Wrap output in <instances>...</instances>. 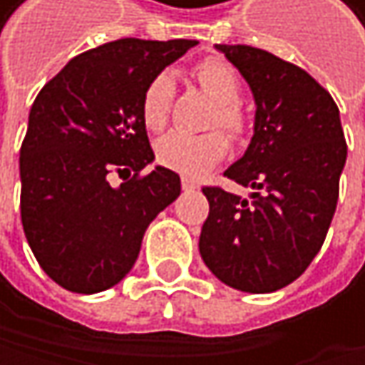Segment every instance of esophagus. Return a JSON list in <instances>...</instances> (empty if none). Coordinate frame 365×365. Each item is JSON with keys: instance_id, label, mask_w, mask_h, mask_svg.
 Wrapping results in <instances>:
<instances>
[{"instance_id": "obj_1", "label": "esophagus", "mask_w": 365, "mask_h": 365, "mask_svg": "<svg viewBox=\"0 0 365 365\" xmlns=\"http://www.w3.org/2000/svg\"><path fill=\"white\" fill-rule=\"evenodd\" d=\"M181 188H184V190H197L199 186H197V181H192V179L184 177V179H181Z\"/></svg>"}]
</instances>
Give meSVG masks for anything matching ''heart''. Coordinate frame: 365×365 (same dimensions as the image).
<instances>
[{
	"instance_id": "1",
	"label": "heart",
	"mask_w": 365,
	"mask_h": 365,
	"mask_svg": "<svg viewBox=\"0 0 365 365\" xmlns=\"http://www.w3.org/2000/svg\"><path fill=\"white\" fill-rule=\"evenodd\" d=\"M192 76L217 101L212 124H221L230 135L241 138L247 131V113L243 105L238 103L241 81H238L234 67L225 58L207 56L195 65ZM173 98L175 83L168 72H160L146 83L140 98V115L146 129L160 131L166 127ZM227 138L221 131H210L201 135L170 131L158 140L155 158L162 166L170 170H177L186 177H201L227 155Z\"/></svg>"
}]
</instances>
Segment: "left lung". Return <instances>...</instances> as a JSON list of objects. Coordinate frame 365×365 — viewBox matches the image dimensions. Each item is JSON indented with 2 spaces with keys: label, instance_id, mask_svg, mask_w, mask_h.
I'll use <instances>...</instances> for the list:
<instances>
[{
  "label": "left lung",
  "instance_id": "left-lung-1",
  "mask_svg": "<svg viewBox=\"0 0 365 365\" xmlns=\"http://www.w3.org/2000/svg\"><path fill=\"white\" fill-rule=\"evenodd\" d=\"M250 83L254 138L223 175L245 188L241 199L205 186L210 203L199 252L232 289L272 293L300 278L333 221L346 140L331 93L302 67L252 46H217Z\"/></svg>",
  "mask_w": 365,
  "mask_h": 365
}]
</instances>
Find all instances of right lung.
Listing matches in <instances>:
<instances>
[{"instance_id":"right-lung-1","label":"right lung","mask_w":365,"mask_h":365,"mask_svg":"<svg viewBox=\"0 0 365 365\" xmlns=\"http://www.w3.org/2000/svg\"><path fill=\"white\" fill-rule=\"evenodd\" d=\"M199 41L118 38L69 61L30 109L19 153L21 223L56 284L98 293L138 260L148 223L179 192V175L155 166L140 115L146 83ZM111 172L127 174L113 189ZM134 173L133 178L128 175Z\"/></svg>"}]
</instances>
